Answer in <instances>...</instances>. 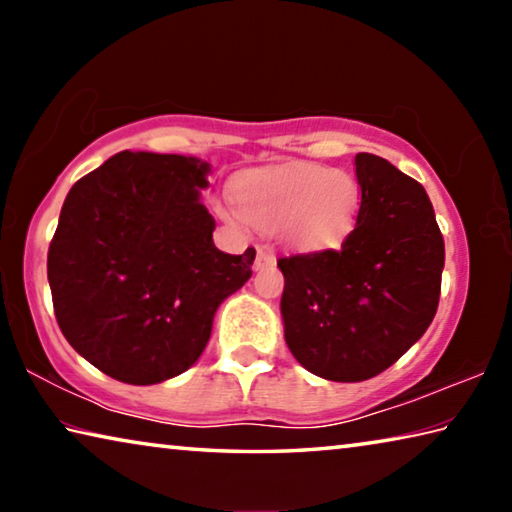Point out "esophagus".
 Instances as JSON below:
<instances>
[{
  "label": "esophagus",
  "mask_w": 512,
  "mask_h": 512,
  "mask_svg": "<svg viewBox=\"0 0 512 512\" xmlns=\"http://www.w3.org/2000/svg\"><path fill=\"white\" fill-rule=\"evenodd\" d=\"M275 266V255L268 248H259L255 257V271H264V268Z\"/></svg>",
  "instance_id": "34e87169"
}]
</instances>
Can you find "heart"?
<instances>
[{
    "instance_id": "b5f03b06",
    "label": "heart",
    "mask_w": 512,
    "mask_h": 512,
    "mask_svg": "<svg viewBox=\"0 0 512 512\" xmlns=\"http://www.w3.org/2000/svg\"><path fill=\"white\" fill-rule=\"evenodd\" d=\"M237 201L259 230H282L300 250L336 248L354 230L361 189L348 171L320 164H287L250 173L237 185ZM235 219L239 212L223 210Z\"/></svg>"
}]
</instances>
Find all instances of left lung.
Segmentation results:
<instances>
[{
	"instance_id": "left-lung-1",
	"label": "left lung",
	"mask_w": 512,
	"mask_h": 512,
	"mask_svg": "<svg viewBox=\"0 0 512 512\" xmlns=\"http://www.w3.org/2000/svg\"><path fill=\"white\" fill-rule=\"evenodd\" d=\"M361 207L341 250L282 257L284 341L329 381L384 372L427 332L438 309L445 241L420 183L359 153Z\"/></svg>"
}]
</instances>
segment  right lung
Segmentation results:
<instances>
[{
    "instance_id": "1",
    "label": "right lung",
    "mask_w": 512,
    "mask_h": 512,
    "mask_svg": "<svg viewBox=\"0 0 512 512\" xmlns=\"http://www.w3.org/2000/svg\"><path fill=\"white\" fill-rule=\"evenodd\" d=\"M210 173L194 155L121 151L69 189L51 298L69 345L112 379L151 386L192 368L216 309L253 275L255 248L214 246Z\"/></svg>"
}]
</instances>
